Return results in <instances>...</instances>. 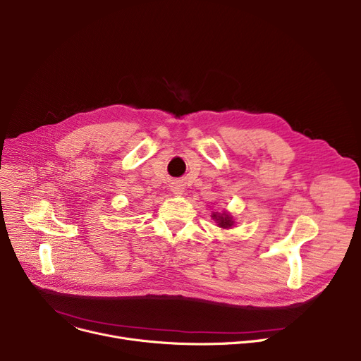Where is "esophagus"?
<instances>
[{"label": "esophagus", "instance_id": "34e87169", "mask_svg": "<svg viewBox=\"0 0 361 361\" xmlns=\"http://www.w3.org/2000/svg\"><path fill=\"white\" fill-rule=\"evenodd\" d=\"M174 191H176V193H181V190H180V188H178V190H174Z\"/></svg>", "mask_w": 361, "mask_h": 361}]
</instances>
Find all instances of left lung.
I'll return each instance as SVG.
<instances>
[{
    "instance_id": "left-lung-1",
    "label": "left lung",
    "mask_w": 361,
    "mask_h": 361,
    "mask_svg": "<svg viewBox=\"0 0 361 361\" xmlns=\"http://www.w3.org/2000/svg\"><path fill=\"white\" fill-rule=\"evenodd\" d=\"M212 218L216 221V224H218L219 228H224V229H229V228L233 225L232 216H231L229 213H226V212H224V213L214 212Z\"/></svg>"
}]
</instances>
